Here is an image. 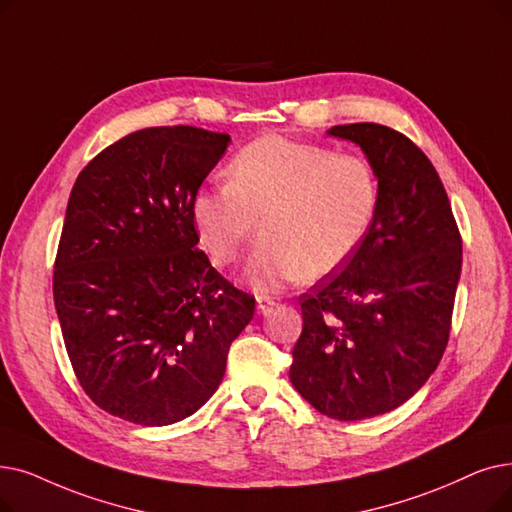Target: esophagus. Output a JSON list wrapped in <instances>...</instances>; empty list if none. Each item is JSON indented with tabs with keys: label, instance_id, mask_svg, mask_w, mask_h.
<instances>
[{
	"label": "esophagus",
	"instance_id": "obj_1",
	"mask_svg": "<svg viewBox=\"0 0 512 512\" xmlns=\"http://www.w3.org/2000/svg\"><path fill=\"white\" fill-rule=\"evenodd\" d=\"M276 305V301L272 297H265V295H259L257 297V309L259 314H268V311H272V307Z\"/></svg>",
	"mask_w": 512,
	"mask_h": 512
}]
</instances>
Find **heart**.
I'll use <instances>...</instances> for the list:
<instances>
[{
  "label": "heart",
  "instance_id": "obj_1",
  "mask_svg": "<svg viewBox=\"0 0 512 512\" xmlns=\"http://www.w3.org/2000/svg\"><path fill=\"white\" fill-rule=\"evenodd\" d=\"M379 203V175L362 154L265 136L236 152L228 184L194 196L192 217L217 265L234 263L261 226L244 278L274 291L339 270L368 236Z\"/></svg>",
  "mask_w": 512,
  "mask_h": 512
}]
</instances>
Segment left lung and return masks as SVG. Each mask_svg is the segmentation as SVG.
Wrapping results in <instances>:
<instances>
[{"mask_svg":"<svg viewBox=\"0 0 512 512\" xmlns=\"http://www.w3.org/2000/svg\"><path fill=\"white\" fill-rule=\"evenodd\" d=\"M328 133L366 152L381 203L343 270L299 297L303 332L288 376L318 412L362 420L402 406L441 362L462 238L435 167L404 133L379 123Z\"/></svg>","mask_w":512,"mask_h":512,"instance_id":"1","label":"left lung"}]
</instances>
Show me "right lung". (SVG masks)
Listing matches in <instances>:
<instances>
[{"instance_id":"right-lung-1","label":"right lung","mask_w":512,"mask_h":512,"mask_svg":"<svg viewBox=\"0 0 512 512\" xmlns=\"http://www.w3.org/2000/svg\"><path fill=\"white\" fill-rule=\"evenodd\" d=\"M228 144L190 125L140 129L71 190L54 261L64 347L87 397L136 425L201 408L255 314V297L196 249L194 196Z\"/></svg>"}]
</instances>
